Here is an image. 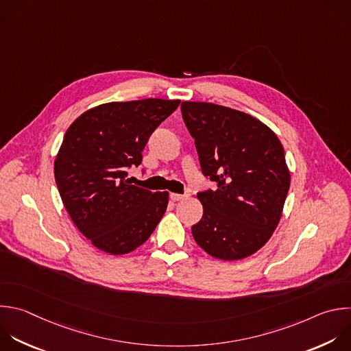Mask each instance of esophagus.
I'll return each mask as SVG.
<instances>
[{"label": "esophagus", "mask_w": 351, "mask_h": 351, "mask_svg": "<svg viewBox=\"0 0 351 351\" xmlns=\"http://www.w3.org/2000/svg\"><path fill=\"white\" fill-rule=\"evenodd\" d=\"M169 197H171V199H172V201H180V199H183V198L186 197V194H178V193H171V194H169Z\"/></svg>", "instance_id": "34e87169"}]
</instances>
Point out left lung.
Listing matches in <instances>:
<instances>
[{
  "label": "left lung",
  "instance_id": "left-lung-1",
  "mask_svg": "<svg viewBox=\"0 0 351 351\" xmlns=\"http://www.w3.org/2000/svg\"><path fill=\"white\" fill-rule=\"evenodd\" d=\"M180 108L202 175L216 183L197 193L204 213L193 237L217 259L251 256L271 237L289 190L282 145L243 111L204 101H183Z\"/></svg>",
  "mask_w": 351,
  "mask_h": 351
}]
</instances>
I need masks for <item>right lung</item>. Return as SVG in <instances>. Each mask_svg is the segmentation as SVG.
I'll use <instances>...</instances> for the list:
<instances>
[{
    "label": "right lung",
    "instance_id": "1",
    "mask_svg": "<svg viewBox=\"0 0 351 351\" xmlns=\"http://www.w3.org/2000/svg\"><path fill=\"white\" fill-rule=\"evenodd\" d=\"M180 100L111 101L85 111L70 125L55 161V180L73 223L110 255L128 254L152 236L168 193L131 184L128 171L157 127Z\"/></svg>",
    "mask_w": 351,
    "mask_h": 351
}]
</instances>
